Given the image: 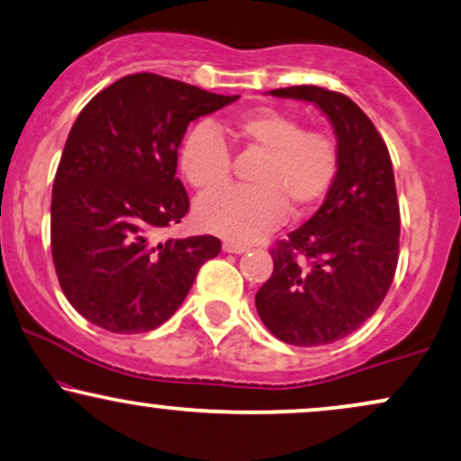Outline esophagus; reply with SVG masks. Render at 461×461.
I'll return each instance as SVG.
<instances>
[{
	"instance_id": "esophagus-1",
	"label": "esophagus",
	"mask_w": 461,
	"mask_h": 461,
	"mask_svg": "<svg viewBox=\"0 0 461 461\" xmlns=\"http://www.w3.org/2000/svg\"><path fill=\"white\" fill-rule=\"evenodd\" d=\"M247 249H249V245H245V242H234V240L223 242V251H227V253H245Z\"/></svg>"
}]
</instances>
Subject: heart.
<instances>
[{"label":"heart","mask_w":461,"mask_h":461,"mask_svg":"<svg viewBox=\"0 0 461 461\" xmlns=\"http://www.w3.org/2000/svg\"><path fill=\"white\" fill-rule=\"evenodd\" d=\"M221 134L231 136L243 151L260 154L249 175L253 189L197 203L199 225L230 240L249 242L264 236L285 219L287 210L294 216L312 212L339 176V146L329 132L303 129L285 111L262 107L219 126V132L197 126L185 137L177 165L202 195H212L230 181V155Z\"/></svg>","instance_id":"1"}]
</instances>
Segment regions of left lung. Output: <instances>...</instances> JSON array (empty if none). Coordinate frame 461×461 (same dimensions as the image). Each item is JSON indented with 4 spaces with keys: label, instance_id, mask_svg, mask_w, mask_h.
I'll return each mask as SVG.
<instances>
[{
    "label": "left lung",
    "instance_id": "left-lung-1",
    "mask_svg": "<svg viewBox=\"0 0 461 461\" xmlns=\"http://www.w3.org/2000/svg\"><path fill=\"white\" fill-rule=\"evenodd\" d=\"M309 101L330 120L339 176L318 212L270 249L273 275L255 294L259 318L290 346H326L384 301L399 258V202L389 148L346 94L318 86L270 92Z\"/></svg>",
    "mask_w": 461,
    "mask_h": 461
}]
</instances>
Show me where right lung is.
Here are the masks:
<instances>
[{"label":"right lung","instance_id":"obj_1","mask_svg":"<svg viewBox=\"0 0 461 461\" xmlns=\"http://www.w3.org/2000/svg\"><path fill=\"white\" fill-rule=\"evenodd\" d=\"M236 98L137 72L83 107L53 180L51 255L64 296L87 321L120 335L154 330L219 255L214 236H154L188 212L176 177L186 126Z\"/></svg>","mask_w":461,"mask_h":461}]
</instances>
